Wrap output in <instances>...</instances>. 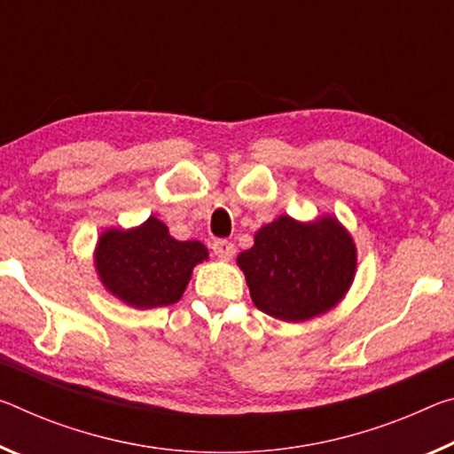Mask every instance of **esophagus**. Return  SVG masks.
<instances>
[{"label": "esophagus", "mask_w": 454, "mask_h": 454, "mask_svg": "<svg viewBox=\"0 0 454 454\" xmlns=\"http://www.w3.org/2000/svg\"><path fill=\"white\" fill-rule=\"evenodd\" d=\"M212 250H214V254L220 258V261H232L234 254H236L234 244L228 242V240H215L212 244Z\"/></svg>", "instance_id": "1"}]
</instances>
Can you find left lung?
<instances>
[{
  "label": "left lung",
  "instance_id": "left-lung-1",
  "mask_svg": "<svg viewBox=\"0 0 454 454\" xmlns=\"http://www.w3.org/2000/svg\"><path fill=\"white\" fill-rule=\"evenodd\" d=\"M236 264L253 303L270 317L299 323L331 311L345 299L357 270V248L331 214L311 222L278 215L254 234Z\"/></svg>",
  "mask_w": 454,
  "mask_h": 454
}]
</instances>
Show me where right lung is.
Listing matches in <instances>:
<instances>
[{
	"instance_id": "add662e5",
	"label": "right lung",
	"mask_w": 454,
	"mask_h": 454,
	"mask_svg": "<svg viewBox=\"0 0 454 454\" xmlns=\"http://www.w3.org/2000/svg\"><path fill=\"white\" fill-rule=\"evenodd\" d=\"M95 270L113 297L133 309L177 303L193 266L207 261L198 240L179 242L155 215L135 228H109L95 247Z\"/></svg>"
}]
</instances>
